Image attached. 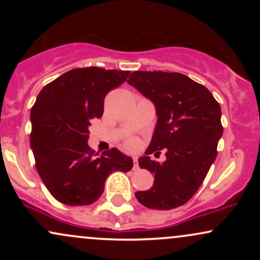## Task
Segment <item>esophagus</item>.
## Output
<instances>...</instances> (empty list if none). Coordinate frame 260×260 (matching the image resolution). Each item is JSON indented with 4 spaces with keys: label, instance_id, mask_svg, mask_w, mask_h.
<instances>
[{
    "label": "esophagus",
    "instance_id": "esophagus-1",
    "mask_svg": "<svg viewBox=\"0 0 260 260\" xmlns=\"http://www.w3.org/2000/svg\"><path fill=\"white\" fill-rule=\"evenodd\" d=\"M133 169H134V170H138V169H139L138 160H137V157H134V159H133Z\"/></svg>",
    "mask_w": 260,
    "mask_h": 260
}]
</instances>
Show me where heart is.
I'll use <instances>...</instances> for the list:
<instances>
[{
  "label": "heart",
  "instance_id": "heart-1",
  "mask_svg": "<svg viewBox=\"0 0 260 260\" xmlns=\"http://www.w3.org/2000/svg\"><path fill=\"white\" fill-rule=\"evenodd\" d=\"M127 144H128V147H129L131 149H134V148H137V145H138V142H137V139L131 138L127 142Z\"/></svg>",
  "mask_w": 260,
  "mask_h": 260
}]
</instances>
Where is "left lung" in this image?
Here are the masks:
<instances>
[{
    "mask_svg": "<svg viewBox=\"0 0 260 260\" xmlns=\"http://www.w3.org/2000/svg\"><path fill=\"white\" fill-rule=\"evenodd\" d=\"M131 84L154 103L157 122L140 169L154 174V184L136 198L149 209L170 210L186 203L202 186L217 155L222 136L221 109L213 94L181 73L136 71ZM165 148L164 163L150 160V153Z\"/></svg>",
    "mask_w": 260,
    "mask_h": 260,
    "instance_id": "left-lung-1",
    "label": "left lung"
}]
</instances>
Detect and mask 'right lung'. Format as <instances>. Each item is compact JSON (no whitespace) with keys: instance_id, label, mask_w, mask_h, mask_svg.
Here are the masks:
<instances>
[{"instance_id":"add662e5","label":"right lung","mask_w":260,"mask_h":260,"mask_svg":"<svg viewBox=\"0 0 260 260\" xmlns=\"http://www.w3.org/2000/svg\"><path fill=\"white\" fill-rule=\"evenodd\" d=\"M128 74L74 68L39 92L30 112V145L39 175L58 202L71 207L92 204L110 174L133 168L132 157L116 148L96 157L88 145L90 121L103 116L106 94L126 82Z\"/></svg>"}]
</instances>
